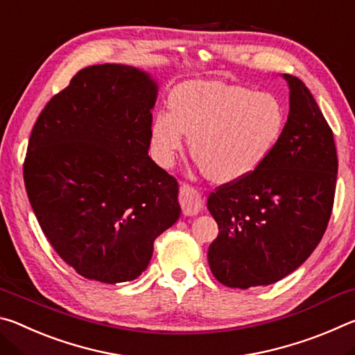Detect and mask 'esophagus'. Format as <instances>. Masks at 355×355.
<instances>
[{
	"label": "esophagus",
	"instance_id": "34e87169",
	"mask_svg": "<svg viewBox=\"0 0 355 355\" xmlns=\"http://www.w3.org/2000/svg\"><path fill=\"white\" fill-rule=\"evenodd\" d=\"M180 203L186 216H196L203 207V199L189 184H182L180 186Z\"/></svg>",
	"mask_w": 355,
	"mask_h": 355
}]
</instances>
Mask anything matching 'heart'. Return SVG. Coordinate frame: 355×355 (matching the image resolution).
Instances as JSON below:
<instances>
[{
    "label": "heart",
    "instance_id": "heart-1",
    "mask_svg": "<svg viewBox=\"0 0 355 355\" xmlns=\"http://www.w3.org/2000/svg\"><path fill=\"white\" fill-rule=\"evenodd\" d=\"M169 112L150 127L156 163L172 167L189 136L194 159L214 182H236L269 158L285 128V110L269 92L239 84L188 81L173 89Z\"/></svg>",
    "mask_w": 355,
    "mask_h": 355
}]
</instances>
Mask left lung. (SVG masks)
<instances>
[{"mask_svg":"<svg viewBox=\"0 0 355 355\" xmlns=\"http://www.w3.org/2000/svg\"><path fill=\"white\" fill-rule=\"evenodd\" d=\"M290 112L261 167L219 186L207 207L218 222L208 263L222 285H271L320 244L334 207L338 158L334 133L307 86L284 73Z\"/></svg>","mask_w":355,"mask_h":355,"instance_id":"obj_1","label":"left lung"}]
</instances>
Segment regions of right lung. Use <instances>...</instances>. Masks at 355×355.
<instances>
[{
    "mask_svg": "<svg viewBox=\"0 0 355 355\" xmlns=\"http://www.w3.org/2000/svg\"><path fill=\"white\" fill-rule=\"evenodd\" d=\"M158 84L122 64L78 71L48 101L23 177L53 249L83 277L120 284L146 271L180 218L178 183L148 156Z\"/></svg>",
    "mask_w": 355,
    "mask_h": 355,
    "instance_id": "add662e5",
    "label": "right lung"
}]
</instances>
